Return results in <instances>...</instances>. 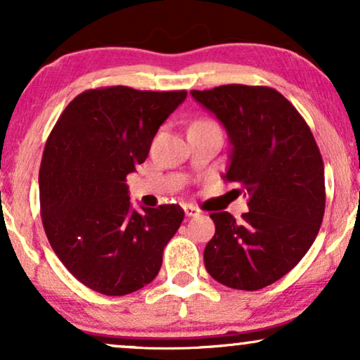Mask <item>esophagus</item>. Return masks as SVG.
<instances>
[{
  "mask_svg": "<svg viewBox=\"0 0 360 360\" xmlns=\"http://www.w3.org/2000/svg\"><path fill=\"white\" fill-rule=\"evenodd\" d=\"M184 213H186V217H188V218H191V217H198V214L201 213V210L198 208V206H193V205H186V206H184Z\"/></svg>",
  "mask_w": 360,
  "mask_h": 360,
  "instance_id": "esophagus-1",
  "label": "esophagus"
}]
</instances>
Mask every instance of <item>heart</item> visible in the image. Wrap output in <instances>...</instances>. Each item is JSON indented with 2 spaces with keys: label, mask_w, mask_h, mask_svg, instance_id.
<instances>
[{
  "label": "heart",
  "mask_w": 360,
  "mask_h": 360,
  "mask_svg": "<svg viewBox=\"0 0 360 360\" xmlns=\"http://www.w3.org/2000/svg\"><path fill=\"white\" fill-rule=\"evenodd\" d=\"M198 123H208V125H214V123H212V122H198Z\"/></svg>",
  "instance_id": "1"
}]
</instances>
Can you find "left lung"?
<instances>
[{
  "mask_svg": "<svg viewBox=\"0 0 360 360\" xmlns=\"http://www.w3.org/2000/svg\"><path fill=\"white\" fill-rule=\"evenodd\" d=\"M229 134L223 179L240 184L249 212L237 221L212 213L205 267L213 279L257 291L288 274L315 242L325 213L321 154L298 110L267 86L225 84L191 91Z\"/></svg>",
  "mask_w": 360,
  "mask_h": 360,
  "instance_id": "left-lung-1",
  "label": "left lung"
}]
</instances>
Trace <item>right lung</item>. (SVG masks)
Here are the masks:
<instances>
[{
  "label": "right lung",
  "mask_w": 360,
  "mask_h": 360,
  "mask_svg": "<svg viewBox=\"0 0 360 360\" xmlns=\"http://www.w3.org/2000/svg\"><path fill=\"white\" fill-rule=\"evenodd\" d=\"M186 91L88 89L65 106L40 164V214L60 262L84 286L123 296L159 274L184 212L131 210L127 176L146 162L159 127Z\"/></svg>",
  "instance_id": "1"
}]
</instances>
